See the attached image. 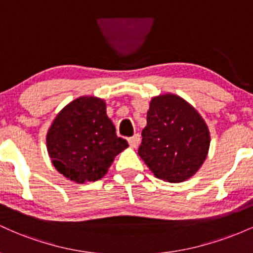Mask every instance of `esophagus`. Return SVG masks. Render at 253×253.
I'll return each mask as SVG.
<instances>
[{
	"instance_id": "obj_1",
	"label": "esophagus",
	"mask_w": 253,
	"mask_h": 253,
	"mask_svg": "<svg viewBox=\"0 0 253 253\" xmlns=\"http://www.w3.org/2000/svg\"><path fill=\"white\" fill-rule=\"evenodd\" d=\"M128 143L130 145V147H133V149H135L136 146H138L139 143H140V135L139 134H134L132 136V138L128 139Z\"/></svg>"
}]
</instances>
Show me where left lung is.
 Listing matches in <instances>:
<instances>
[{"label":"left lung","mask_w":253,"mask_h":253,"mask_svg":"<svg viewBox=\"0 0 253 253\" xmlns=\"http://www.w3.org/2000/svg\"><path fill=\"white\" fill-rule=\"evenodd\" d=\"M138 155L162 181L179 183L193 177L210 151L207 124L189 102L175 94L151 98Z\"/></svg>","instance_id":"left-lung-1"}]
</instances>
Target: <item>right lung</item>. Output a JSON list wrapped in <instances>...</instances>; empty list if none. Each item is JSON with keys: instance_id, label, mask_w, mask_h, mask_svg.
Returning <instances> with one entry per match:
<instances>
[{"instance_id": "right-lung-1", "label": "right lung", "mask_w": 253, "mask_h": 253, "mask_svg": "<svg viewBox=\"0 0 253 253\" xmlns=\"http://www.w3.org/2000/svg\"><path fill=\"white\" fill-rule=\"evenodd\" d=\"M103 98L84 95L56 115L46 134L52 164L72 182L101 179L128 143L117 135Z\"/></svg>"}]
</instances>
